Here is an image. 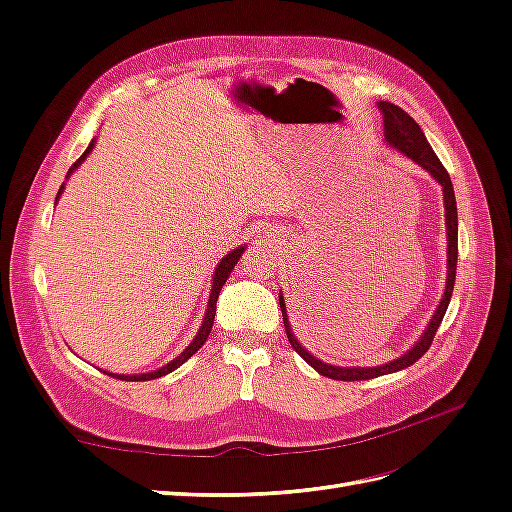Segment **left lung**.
Masks as SVG:
<instances>
[{
    "instance_id": "obj_1",
    "label": "left lung",
    "mask_w": 512,
    "mask_h": 512,
    "mask_svg": "<svg viewBox=\"0 0 512 512\" xmlns=\"http://www.w3.org/2000/svg\"><path fill=\"white\" fill-rule=\"evenodd\" d=\"M378 108L384 119V143L393 147L395 151H399L401 156L410 158L414 164L421 166L423 170L436 179V183L442 185V196H444V218H446V284H444V294L433 312L429 324L425 327V331L421 333V339L397 359H393L391 363H384L378 367H339V365H331L320 361L318 356H314L309 350H305L301 346V342L292 333V327L288 322V314H286V303L280 292V307H282V316H284V327H286V335L290 346L299 352L301 359L312 365L320 376H327L331 380H344V382H354V380H371L378 376H386L393 374V371H401L410 365H414L421 356L429 350L433 335H436L440 322L446 314V307L451 303L453 297V286H455V273H457V200H455V190L451 177H448L446 168L442 166V162L438 160L436 153H433L431 145L427 143V138L423 134V130L418 128V123L406 113L401 111L399 106L391 104V102H378Z\"/></svg>"
}]
</instances>
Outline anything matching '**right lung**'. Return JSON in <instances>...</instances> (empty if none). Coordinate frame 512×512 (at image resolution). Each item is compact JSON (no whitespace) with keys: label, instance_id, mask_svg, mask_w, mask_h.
Returning a JSON list of instances; mask_svg holds the SVG:
<instances>
[{"label":"right lung","instance_id":"right-lung-1","mask_svg":"<svg viewBox=\"0 0 512 512\" xmlns=\"http://www.w3.org/2000/svg\"><path fill=\"white\" fill-rule=\"evenodd\" d=\"M94 145H96V138L94 141L89 143V147L85 149V153L83 156L76 160L72 166H70V170H68V175H66V179L74 173L76 168H79L83 162H85V158L89 156L91 153V149H94ZM64 188H66V183L61 185L59 188V192H57V198H55V205H57V200H59V196H61V192H64ZM245 252V245H241V247H237V250H232V252H228L220 262H218V267H215V271H213V280H211V292H209V303H207V309H205V318H203V324H200V329H198V333H196V337L192 339L190 342V346L185 348L179 356H175L173 361H168L166 365H162L160 369H153V371H147V374H111V371H104V374H108V376H113V378H119V380H128V382H145V380H156V378H162V376H166V374H170V371H175L177 367H181L185 361L190 359L192 354H196V350L198 348H203V344L207 342V337H209V333H211V327H213V318H215V303H218V297H220V290H222V286L226 284V280H228V275L232 273V269H235V265L239 262V258H241V254Z\"/></svg>","mask_w":512,"mask_h":512}]
</instances>
